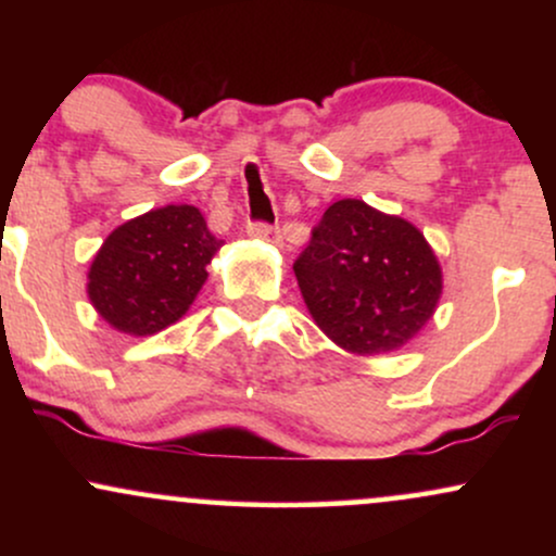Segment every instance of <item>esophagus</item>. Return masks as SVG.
Returning a JSON list of instances; mask_svg holds the SVG:
<instances>
[{
	"label": "esophagus",
	"instance_id": "1",
	"mask_svg": "<svg viewBox=\"0 0 556 556\" xmlns=\"http://www.w3.org/2000/svg\"><path fill=\"white\" fill-rule=\"evenodd\" d=\"M248 235H253V238L258 240L274 242V245H282V232H279L277 227L264 225V222H253V225H248Z\"/></svg>",
	"mask_w": 556,
	"mask_h": 556
}]
</instances>
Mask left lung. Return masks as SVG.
I'll return each mask as SVG.
<instances>
[{"label": "left lung", "mask_w": 556, "mask_h": 556, "mask_svg": "<svg viewBox=\"0 0 556 556\" xmlns=\"http://www.w3.org/2000/svg\"><path fill=\"white\" fill-rule=\"evenodd\" d=\"M292 269L318 329L355 355L400 350L442 298L424 232L358 198L331 203Z\"/></svg>", "instance_id": "obj_1"}]
</instances>
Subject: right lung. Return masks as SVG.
I'll list each match as a JSON object with an SVG mask.
<instances>
[{"instance_id":"right-lung-1","label":"right lung","mask_w":556,"mask_h":556,"mask_svg":"<svg viewBox=\"0 0 556 556\" xmlns=\"http://www.w3.org/2000/svg\"><path fill=\"white\" fill-rule=\"evenodd\" d=\"M219 248L195 206L151 208L99 248L88 269V298L117 331L156 334L188 314Z\"/></svg>"}]
</instances>
